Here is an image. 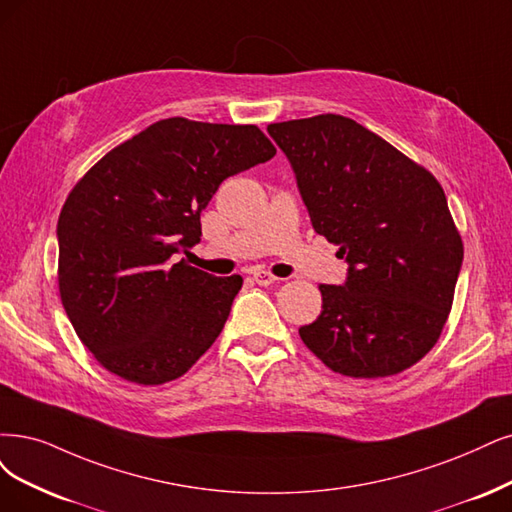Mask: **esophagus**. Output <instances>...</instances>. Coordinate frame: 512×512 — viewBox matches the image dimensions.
Listing matches in <instances>:
<instances>
[{"label": "esophagus", "mask_w": 512, "mask_h": 512, "mask_svg": "<svg viewBox=\"0 0 512 512\" xmlns=\"http://www.w3.org/2000/svg\"><path fill=\"white\" fill-rule=\"evenodd\" d=\"M253 280L257 282V285H261V287H268V285H272V282H276L278 278L274 274H270V272L257 270V272H253Z\"/></svg>", "instance_id": "esophagus-1"}]
</instances>
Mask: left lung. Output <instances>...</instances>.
Returning a JSON list of instances; mask_svg holds the SVG:
<instances>
[{"instance_id":"obj_1","label":"left lung","mask_w":512,"mask_h":512,"mask_svg":"<svg viewBox=\"0 0 512 512\" xmlns=\"http://www.w3.org/2000/svg\"><path fill=\"white\" fill-rule=\"evenodd\" d=\"M316 234L348 261L346 285H320L323 312L299 329L331 371L396 375L434 348L453 304L464 244L441 183L358 122L320 113L276 122Z\"/></svg>"}]
</instances>
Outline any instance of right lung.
<instances>
[{
  "mask_svg": "<svg viewBox=\"0 0 512 512\" xmlns=\"http://www.w3.org/2000/svg\"><path fill=\"white\" fill-rule=\"evenodd\" d=\"M255 124L166 118L113 147L73 185L56 225L59 293L80 342L141 386L181 377L219 337L242 287L177 253L232 175L274 158Z\"/></svg>",
  "mask_w": 512,
  "mask_h": 512,
  "instance_id": "add662e5",
  "label": "right lung"
}]
</instances>
